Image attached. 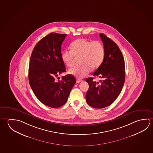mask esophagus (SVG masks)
<instances>
[{"label": "esophagus", "mask_w": 153, "mask_h": 153, "mask_svg": "<svg viewBox=\"0 0 153 153\" xmlns=\"http://www.w3.org/2000/svg\"><path fill=\"white\" fill-rule=\"evenodd\" d=\"M83 80H82V79H78V78H77V80H76V82L77 83H80V82H82Z\"/></svg>", "instance_id": "1"}]
</instances>
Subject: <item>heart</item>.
Masks as SVG:
<instances>
[{
    "instance_id": "1",
    "label": "heart",
    "mask_w": 153,
    "mask_h": 153,
    "mask_svg": "<svg viewBox=\"0 0 153 153\" xmlns=\"http://www.w3.org/2000/svg\"><path fill=\"white\" fill-rule=\"evenodd\" d=\"M71 51L65 49L61 55L62 61L68 67L74 65L75 56H81L82 65L76 66L69 71L70 74L77 78L88 75L91 69H96L104 59L105 50L104 45L99 41H91L80 38L70 45Z\"/></svg>"
}]
</instances>
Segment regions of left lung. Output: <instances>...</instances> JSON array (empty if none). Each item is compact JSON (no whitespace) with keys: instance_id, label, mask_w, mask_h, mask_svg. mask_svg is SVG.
Wrapping results in <instances>:
<instances>
[{"instance_id":"8db88e82","label":"left lung","mask_w":153,"mask_h":153,"mask_svg":"<svg viewBox=\"0 0 153 153\" xmlns=\"http://www.w3.org/2000/svg\"><path fill=\"white\" fill-rule=\"evenodd\" d=\"M100 37L105 50L104 59L93 76L102 78L100 83L93 77L85 79L89 88L86 100L91 107L102 108L112 104L120 94L125 80V61L118 45L106 35Z\"/></svg>"}]
</instances>
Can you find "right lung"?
I'll use <instances>...</instances> for the list:
<instances>
[{
	"label": "right lung",
	"instance_id": "1",
	"mask_svg": "<svg viewBox=\"0 0 153 153\" xmlns=\"http://www.w3.org/2000/svg\"><path fill=\"white\" fill-rule=\"evenodd\" d=\"M66 34L51 33L38 42L30 56L28 79L35 96L52 108L66 103L76 80L70 74L57 82L55 78L66 71L61 57V45Z\"/></svg>",
	"mask_w": 153,
	"mask_h": 153
}]
</instances>
